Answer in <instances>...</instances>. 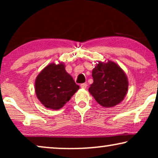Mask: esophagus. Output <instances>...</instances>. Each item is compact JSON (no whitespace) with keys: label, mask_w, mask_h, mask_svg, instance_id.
Returning <instances> with one entry per match:
<instances>
[{"label":"esophagus","mask_w":158,"mask_h":158,"mask_svg":"<svg viewBox=\"0 0 158 158\" xmlns=\"http://www.w3.org/2000/svg\"><path fill=\"white\" fill-rule=\"evenodd\" d=\"M87 84L86 83H82V84H81V88H83V89H85V88H87Z\"/></svg>","instance_id":"esophagus-1"}]
</instances>
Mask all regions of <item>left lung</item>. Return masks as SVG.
Here are the masks:
<instances>
[{"mask_svg":"<svg viewBox=\"0 0 158 158\" xmlns=\"http://www.w3.org/2000/svg\"><path fill=\"white\" fill-rule=\"evenodd\" d=\"M94 83L88 91L103 107L111 108L124 100L128 90L126 73L115 62H98L92 71Z\"/></svg>","mask_w":158,"mask_h":158,"instance_id":"obj_1","label":"left lung"}]
</instances>
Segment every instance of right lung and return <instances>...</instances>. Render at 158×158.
<instances>
[{
	"instance_id": "right-lung-1",
	"label": "right lung",
	"mask_w": 158,
	"mask_h": 158,
	"mask_svg": "<svg viewBox=\"0 0 158 158\" xmlns=\"http://www.w3.org/2000/svg\"><path fill=\"white\" fill-rule=\"evenodd\" d=\"M78 89L63 62L47 65L35 80L36 97L47 109H61Z\"/></svg>"
}]
</instances>
